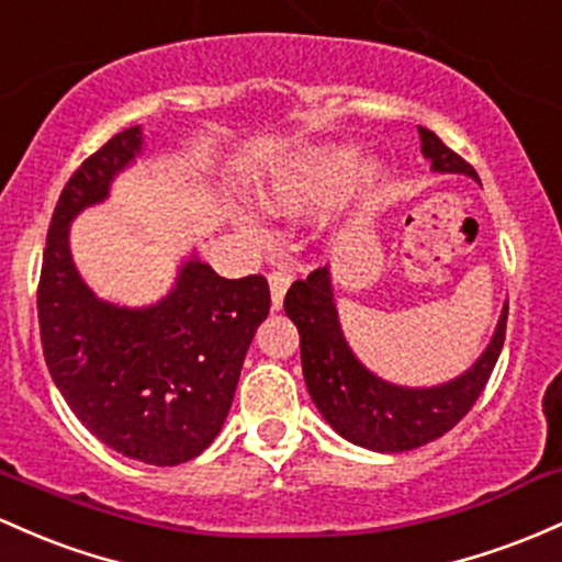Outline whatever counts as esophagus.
<instances>
[{
	"label": "esophagus",
	"mask_w": 562,
	"mask_h": 562,
	"mask_svg": "<svg viewBox=\"0 0 562 562\" xmlns=\"http://www.w3.org/2000/svg\"><path fill=\"white\" fill-rule=\"evenodd\" d=\"M293 274L288 269H274L269 274V288H271V310H280L282 299H285V291L291 288Z\"/></svg>",
	"instance_id": "obj_1"
}]
</instances>
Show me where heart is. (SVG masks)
Wrapping results in <instances>:
<instances>
[{"label": "heart", "mask_w": 562, "mask_h": 562, "mask_svg": "<svg viewBox=\"0 0 562 562\" xmlns=\"http://www.w3.org/2000/svg\"><path fill=\"white\" fill-rule=\"evenodd\" d=\"M351 168H355L351 151L330 149L317 154L301 168L277 176L263 191V205L277 213L304 211L314 202H323L336 194L347 183Z\"/></svg>", "instance_id": "heart-1"}]
</instances>
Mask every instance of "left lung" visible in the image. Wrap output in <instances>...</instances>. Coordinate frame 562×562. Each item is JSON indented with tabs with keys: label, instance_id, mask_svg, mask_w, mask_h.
Here are the masks:
<instances>
[{
	"label": "left lung",
	"instance_id": "obj_1",
	"mask_svg": "<svg viewBox=\"0 0 562 562\" xmlns=\"http://www.w3.org/2000/svg\"><path fill=\"white\" fill-rule=\"evenodd\" d=\"M418 135L431 168L464 172L480 181L472 165L448 149L435 133L418 127ZM285 312L299 328L306 390L325 422L355 446L400 453L437 440L472 411L502 355L509 306H504L488 349L470 371L429 390L394 386L373 375L351 355L338 325L328 269L319 267L306 280H295L285 295Z\"/></svg>",
	"mask_w": 562,
	"mask_h": 562
}]
</instances>
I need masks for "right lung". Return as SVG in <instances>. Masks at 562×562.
Segmentation results:
<instances>
[{"instance_id": "1", "label": "right lung", "mask_w": 562, "mask_h": 562, "mask_svg": "<svg viewBox=\"0 0 562 562\" xmlns=\"http://www.w3.org/2000/svg\"><path fill=\"white\" fill-rule=\"evenodd\" d=\"M140 144L138 125L116 133L60 191L36 310L45 362L79 422L127 459L176 467L205 451L224 427L271 295L267 277L226 280L207 263L187 261L168 299L149 310L95 299L74 269L69 224L109 194L111 178Z\"/></svg>"}]
</instances>
